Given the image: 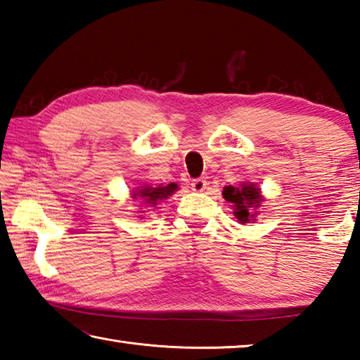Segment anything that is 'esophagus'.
<instances>
[{"label":"esophagus","mask_w":360,"mask_h":360,"mask_svg":"<svg viewBox=\"0 0 360 360\" xmlns=\"http://www.w3.org/2000/svg\"><path fill=\"white\" fill-rule=\"evenodd\" d=\"M206 186H208V182H206L205 178H198V179L192 181V188L195 192H203Z\"/></svg>","instance_id":"34e87169"}]
</instances>
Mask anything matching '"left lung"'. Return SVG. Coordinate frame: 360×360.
Masks as SVG:
<instances>
[{
    "instance_id": "obj_1",
    "label": "left lung",
    "mask_w": 360,
    "mask_h": 360,
    "mask_svg": "<svg viewBox=\"0 0 360 360\" xmlns=\"http://www.w3.org/2000/svg\"><path fill=\"white\" fill-rule=\"evenodd\" d=\"M224 198L233 208V216L238 219L241 225L252 224L257 221L259 208L265 202V197L262 195L259 186L254 182H241L238 186H225L222 191Z\"/></svg>"
}]
</instances>
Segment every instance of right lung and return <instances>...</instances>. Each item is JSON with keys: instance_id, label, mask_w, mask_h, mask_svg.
<instances>
[{"instance_id": "obj_1", "label": "right lung", "mask_w": 360, "mask_h": 360, "mask_svg": "<svg viewBox=\"0 0 360 360\" xmlns=\"http://www.w3.org/2000/svg\"><path fill=\"white\" fill-rule=\"evenodd\" d=\"M179 186L176 182H169V184H160V186H148L144 184L141 187H136V191H133L131 198L143 200L146 206H155L157 202L160 200H167L172 197V195L178 191ZM139 217H143L144 210L139 208Z\"/></svg>"}]
</instances>
